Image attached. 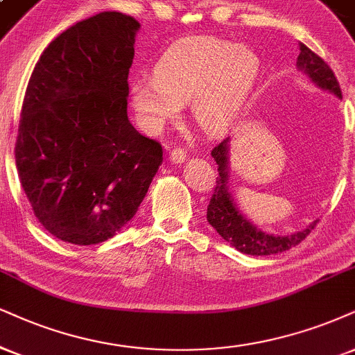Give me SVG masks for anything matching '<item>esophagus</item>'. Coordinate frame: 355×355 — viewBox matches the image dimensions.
Wrapping results in <instances>:
<instances>
[{"mask_svg":"<svg viewBox=\"0 0 355 355\" xmlns=\"http://www.w3.org/2000/svg\"><path fill=\"white\" fill-rule=\"evenodd\" d=\"M169 161L173 164H182L186 161V151L181 150V148H174V150L169 153Z\"/></svg>","mask_w":355,"mask_h":355,"instance_id":"34e87169","label":"esophagus"}]
</instances>
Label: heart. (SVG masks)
<instances>
[{"label": "heart", "instance_id": "1", "mask_svg": "<svg viewBox=\"0 0 355 355\" xmlns=\"http://www.w3.org/2000/svg\"><path fill=\"white\" fill-rule=\"evenodd\" d=\"M260 60L250 47L198 36L174 42L155 64V76L130 80V102L148 131L163 130L189 102L205 133L229 128L255 85Z\"/></svg>", "mask_w": 355, "mask_h": 355}]
</instances>
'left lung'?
<instances>
[{
	"mask_svg": "<svg viewBox=\"0 0 355 355\" xmlns=\"http://www.w3.org/2000/svg\"><path fill=\"white\" fill-rule=\"evenodd\" d=\"M296 67L303 72L314 85L319 89L331 92L338 98H343L338 78L321 57L300 44V55L296 60ZM212 157L217 163L218 176L216 179V187L211 202L207 205V220L218 235L229 242L232 247L247 255H271V253H282L290 250L291 247L303 242L306 235H309L318 224V218L313 220L306 229L288 235L266 234L252 224L247 217L240 212L237 202L230 187V138H225L220 144L212 150Z\"/></svg>",
	"mask_w": 355,
	"mask_h": 355,
	"instance_id": "1",
	"label": "left lung"
}]
</instances>
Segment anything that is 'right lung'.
<instances>
[{"instance_id": "1", "label": "right lung", "mask_w": 355, "mask_h": 355, "mask_svg": "<svg viewBox=\"0 0 355 355\" xmlns=\"http://www.w3.org/2000/svg\"><path fill=\"white\" fill-rule=\"evenodd\" d=\"M139 23L103 11L59 34L34 67L16 168L34 216L54 237L95 245L137 214L163 163L126 112Z\"/></svg>"}]
</instances>
